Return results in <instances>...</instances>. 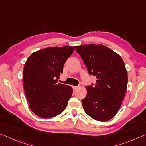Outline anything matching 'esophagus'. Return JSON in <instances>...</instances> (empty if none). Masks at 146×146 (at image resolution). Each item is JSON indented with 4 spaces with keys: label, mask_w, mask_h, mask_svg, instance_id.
Returning a JSON list of instances; mask_svg holds the SVG:
<instances>
[{
    "label": "esophagus",
    "mask_w": 146,
    "mask_h": 146,
    "mask_svg": "<svg viewBox=\"0 0 146 146\" xmlns=\"http://www.w3.org/2000/svg\"><path fill=\"white\" fill-rule=\"evenodd\" d=\"M78 88V86H73V90H76V89H77Z\"/></svg>",
    "instance_id": "1"
}]
</instances>
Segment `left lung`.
<instances>
[{"mask_svg": "<svg viewBox=\"0 0 146 146\" xmlns=\"http://www.w3.org/2000/svg\"><path fill=\"white\" fill-rule=\"evenodd\" d=\"M90 75L96 83L88 85L83 108L92 118L100 121L112 119L118 111L127 90V70L119 56L103 45L75 46Z\"/></svg>", "mask_w": 146, "mask_h": 146, "instance_id": "obj_1", "label": "left lung"}]
</instances>
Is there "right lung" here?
I'll return each mask as SVG.
<instances>
[{
    "mask_svg": "<svg viewBox=\"0 0 146 146\" xmlns=\"http://www.w3.org/2000/svg\"><path fill=\"white\" fill-rule=\"evenodd\" d=\"M73 47H48L29 57L23 71V84L29 107L43 118L56 116L66 109L73 89L58 83Z\"/></svg>",
    "mask_w": 146,
    "mask_h": 146,
    "instance_id": "right-lung-1",
    "label": "right lung"
}]
</instances>
